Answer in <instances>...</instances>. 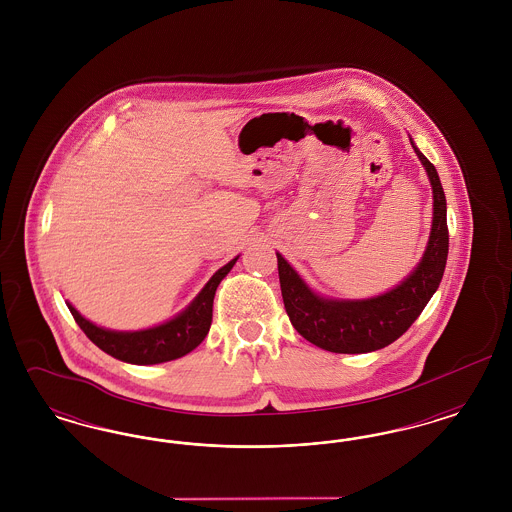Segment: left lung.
<instances>
[{
    "label": "left lung",
    "instance_id": "left-lung-1",
    "mask_svg": "<svg viewBox=\"0 0 512 512\" xmlns=\"http://www.w3.org/2000/svg\"><path fill=\"white\" fill-rule=\"evenodd\" d=\"M411 146L428 174L434 213L422 259L395 288L366 299L324 297L311 290L297 270L276 253L286 313L293 328L320 349L353 355L390 345L411 328L439 288L449 253L447 201L436 167L414 146L413 138Z\"/></svg>",
    "mask_w": 512,
    "mask_h": 512
}]
</instances>
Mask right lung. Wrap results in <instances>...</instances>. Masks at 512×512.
Segmentation results:
<instances>
[{
	"label": "right lung",
	"mask_w": 512,
	"mask_h": 512,
	"mask_svg": "<svg viewBox=\"0 0 512 512\" xmlns=\"http://www.w3.org/2000/svg\"><path fill=\"white\" fill-rule=\"evenodd\" d=\"M238 259L240 255L219 268L184 311H180L171 320L146 330H109L82 317L69 301L67 307L73 313L74 320L82 328V332L107 355L130 365L167 363L188 355L205 340L213 320L215 292L222 278L232 270Z\"/></svg>",
	"instance_id": "right-lung-1"
}]
</instances>
